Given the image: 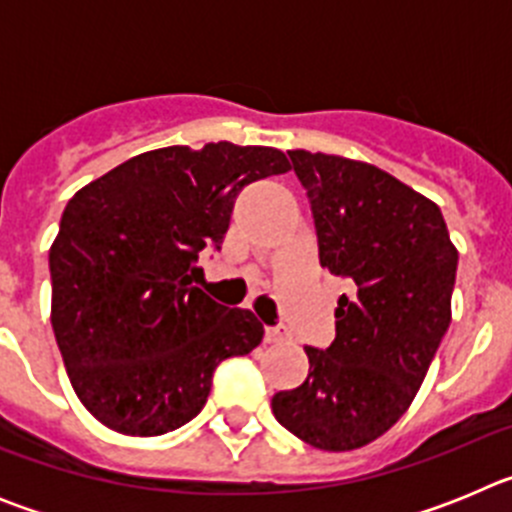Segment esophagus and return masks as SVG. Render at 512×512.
<instances>
[{
  "label": "esophagus",
  "instance_id": "34e87169",
  "mask_svg": "<svg viewBox=\"0 0 512 512\" xmlns=\"http://www.w3.org/2000/svg\"><path fill=\"white\" fill-rule=\"evenodd\" d=\"M264 341L266 343H284L289 341V330L284 325H266L264 328Z\"/></svg>",
  "mask_w": 512,
  "mask_h": 512
}]
</instances>
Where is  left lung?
<instances>
[{
	"label": "left lung",
	"instance_id": "1",
	"mask_svg": "<svg viewBox=\"0 0 512 512\" xmlns=\"http://www.w3.org/2000/svg\"><path fill=\"white\" fill-rule=\"evenodd\" d=\"M307 189L320 264L354 284L336 341L305 346L310 374L271 397L274 418L323 451L387 433L418 395L451 323L456 253L436 202L364 161L289 151Z\"/></svg>",
	"mask_w": 512,
	"mask_h": 512
}]
</instances>
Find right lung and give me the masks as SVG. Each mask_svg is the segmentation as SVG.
Wrapping results in <instances>:
<instances>
[{
	"label": "right lung",
	"instance_id": "add662e5",
	"mask_svg": "<svg viewBox=\"0 0 512 512\" xmlns=\"http://www.w3.org/2000/svg\"><path fill=\"white\" fill-rule=\"evenodd\" d=\"M277 148L228 140L140 153L63 210L51 246V323L71 387L102 425L161 436L205 408L212 372L264 338L251 310L194 287L246 184L289 171Z\"/></svg>",
	"mask_w": 512,
	"mask_h": 512
}]
</instances>
